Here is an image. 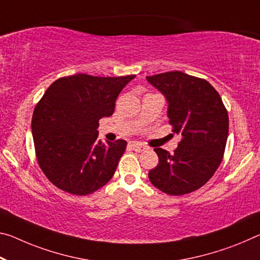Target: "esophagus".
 Returning a JSON list of instances; mask_svg holds the SVG:
<instances>
[{
    "mask_svg": "<svg viewBox=\"0 0 260 260\" xmlns=\"http://www.w3.org/2000/svg\"><path fill=\"white\" fill-rule=\"evenodd\" d=\"M131 147H132V149L135 150V151H139V152L146 150V147L141 145V143H132Z\"/></svg>",
    "mask_w": 260,
    "mask_h": 260,
    "instance_id": "34e87169",
    "label": "esophagus"
}]
</instances>
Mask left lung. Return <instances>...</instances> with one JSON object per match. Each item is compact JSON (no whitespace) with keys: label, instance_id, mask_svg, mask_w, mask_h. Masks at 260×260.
I'll return each instance as SVG.
<instances>
[{"label":"left lung","instance_id":"8db88e82","mask_svg":"<svg viewBox=\"0 0 260 260\" xmlns=\"http://www.w3.org/2000/svg\"><path fill=\"white\" fill-rule=\"evenodd\" d=\"M147 81L166 97L169 122L182 134L174 154L155 148L158 164L148 176L167 194H187L204 186L223 158L228 112L219 92L203 78L176 71L147 76Z\"/></svg>","mask_w":260,"mask_h":260}]
</instances>
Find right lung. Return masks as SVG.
Returning a JSON list of instances; mask_svg holds the SVG:
<instances>
[{"label": "right lung", "mask_w": 260, "mask_h": 260, "mask_svg": "<svg viewBox=\"0 0 260 260\" xmlns=\"http://www.w3.org/2000/svg\"><path fill=\"white\" fill-rule=\"evenodd\" d=\"M134 77L76 74L49 85L31 127L39 167L53 185L86 196L112 178L127 142L98 141V121L113 114L115 100Z\"/></svg>", "instance_id": "1"}]
</instances>
